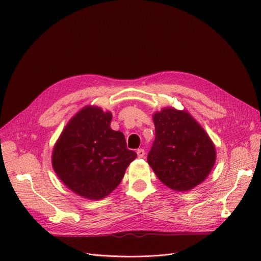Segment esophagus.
Masks as SVG:
<instances>
[{
  "label": "esophagus",
  "instance_id": "34e87169",
  "mask_svg": "<svg viewBox=\"0 0 261 261\" xmlns=\"http://www.w3.org/2000/svg\"><path fill=\"white\" fill-rule=\"evenodd\" d=\"M137 155H138V158H144L145 150L144 149H138L137 150Z\"/></svg>",
  "mask_w": 261,
  "mask_h": 261
}]
</instances>
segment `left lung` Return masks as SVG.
<instances>
[{"label":"left lung","mask_w":261,"mask_h":261,"mask_svg":"<svg viewBox=\"0 0 261 261\" xmlns=\"http://www.w3.org/2000/svg\"><path fill=\"white\" fill-rule=\"evenodd\" d=\"M155 138L147 160L173 191H191L206 179L216 162V147L186 111L165 108L153 114Z\"/></svg>","instance_id":"obj_1"}]
</instances>
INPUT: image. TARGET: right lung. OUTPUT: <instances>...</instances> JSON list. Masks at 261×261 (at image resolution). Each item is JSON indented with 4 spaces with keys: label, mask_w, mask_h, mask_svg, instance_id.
Returning <instances> with one entry per match:
<instances>
[{
    "label": "right lung",
    "mask_w": 261,
    "mask_h": 261,
    "mask_svg": "<svg viewBox=\"0 0 261 261\" xmlns=\"http://www.w3.org/2000/svg\"><path fill=\"white\" fill-rule=\"evenodd\" d=\"M111 120V112L86 107L68 122L53 149L55 173L87 199H102L113 192L137 156L126 148L124 134L110 127Z\"/></svg>",
    "instance_id": "obj_1"
}]
</instances>
